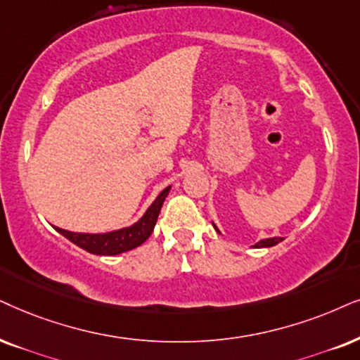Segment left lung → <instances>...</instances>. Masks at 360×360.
Returning a JSON list of instances; mask_svg holds the SVG:
<instances>
[{"label": "left lung", "instance_id": "left-lung-1", "mask_svg": "<svg viewBox=\"0 0 360 360\" xmlns=\"http://www.w3.org/2000/svg\"><path fill=\"white\" fill-rule=\"evenodd\" d=\"M282 240V238H271V239H262L259 240V243L254 245V248H271V245H276L279 244Z\"/></svg>", "mask_w": 360, "mask_h": 360}]
</instances>
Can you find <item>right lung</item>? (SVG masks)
<instances>
[{"label": "right lung", "mask_w": 360, "mask_h": 360, "mask_svg": "<svg viewBox=\"0 0 360 360\" xmlns=\"http://www.w3.org/2000/svg\"><path fill=\"white\" fill-rule=\"evenodd\" d=\"M171 188H166L161 194L158 195L141 219L131 227H124V229L112 231V233L106 234H78L70 233V231L59 229L54 227L59 234L65 236L70 239L72 244L78 248L84 249L91 254H98V256H116V254L131 251V249L138 248L151 236L154 226H156L159 211H161L162 202H165L167 193Z\"/></svg>", "instance_id": "obj_1"}]
</instances>
